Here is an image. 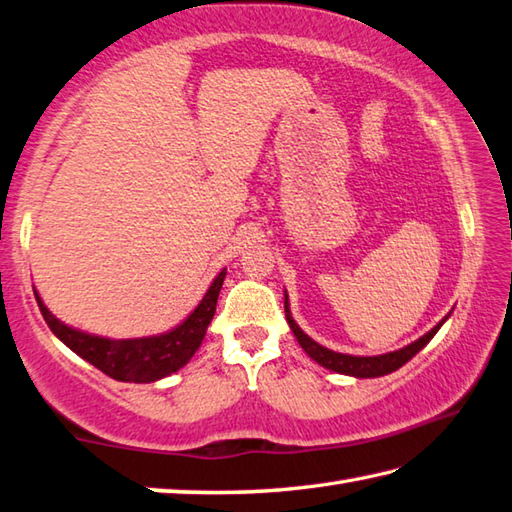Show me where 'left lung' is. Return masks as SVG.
<instances>
[{"mask_svg":"<svg viewBox=\"0 0 512 512\" xmlns=\"http://www.w3.org/2000/svg\"><path fill=\"white\" fill-rule=\"evenodd\" d=\"M286 308V319L290 324V330H293L299 346H302L308 357H313L317 364H322L328 370H335V373H342V375H353V377H382L393 373V370L402 368L406 362H410L419 350H422L430 339L435 337V333L439 330L446 319H442L430 333H426L424 337H419L417 342L408 344L406 348H399L395 353H386V355H377V357H355V355H344V353H335V350H328L324 346H319L317 342H313L302 328L295 324V319L290 317V308H288V297L284 302Z\"/></svg>","mask_w":512,"mask_h":512,"instance_id":"left-lung-1","label":"left lung"}]
</instances>
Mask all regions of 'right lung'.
<instances>
[{"instance_id": "right-lung-1", "label": "right lung", "mask_w": 512, "mask_h": 512, "mask_svg": "<svg viewBox=\"0 0 512 512\" xmlns=\"http://www.w3.org/2000/svg\"><path fill=\"white\" fill-rule=\"evenodd\" d=\"M226 270H222L210 284L202 302L197 304L193 313L184 319L170 333L157 337H142V339H106L97 335L82 333L66 324L59 322L57 317L50 315V310L44 306L42 299L35 293L37 306L42 310L48 328L62 339V342L77 353L88 364L102 370L104 375L117 379V382H135V384H150L157 382L170 373H175L190 362L195 350L202 344L210 319L215 315L217 297L222 290Z\"/></svg>"}]
</instances>
